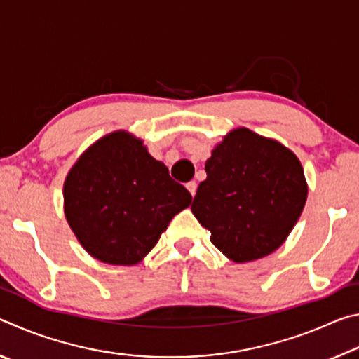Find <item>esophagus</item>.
<instances>
[{"mask_svg":"<svg viewBox=\"0 0 359 359\" xmlns=\"http://www.w3.org/2000/svg\"><path fill=\"white\" fill-rule=\"evenodd\" d=\"M187 188H188V191L191 193V196H194V193H196V188H198V184L194 180H190L187 184Z\"/></svg>","mask_w":359,"mask_h":359,"instance_id":"obj_1","label":"esophagus"}]
</instances>
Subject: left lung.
Wrapping results in <instances>:
<instances>
[{"mask_svg": "<svg viewBox=\"0 0 359 359\" xmlns=\"http://www.w3.org/2000/svg\"><path fill=\"white\" fill-rule=\"evenodd\" d=\"M191 212L236 263L277 250L294 228L307 184L293 151L247 128L231 131L205 161Z\"/></svg>", "mask_w": 359, "mask_h": 359, "instance_id": "8db88e82", "label": "left lung"}]
</instances>
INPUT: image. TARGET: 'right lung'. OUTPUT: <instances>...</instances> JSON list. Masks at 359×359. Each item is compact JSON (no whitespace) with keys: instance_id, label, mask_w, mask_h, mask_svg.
I'll return each mask as SVG.
<instances>
[{"instance_id":"obj_1","label":"right lung","mask_w":359,"mask_h":359,"mask_svg":"<svg viewBox=\"0 0 359 359\" xmlns=\"http://www.w3.org/2000/svg\"><path fill=\"white\" fill-rule=\"evenodd\" d=\"M191 194L125 131L95 142L65 182V214L92 257L109 264L141 261Z\"/></svg>"}]
</instances>
